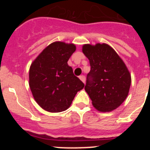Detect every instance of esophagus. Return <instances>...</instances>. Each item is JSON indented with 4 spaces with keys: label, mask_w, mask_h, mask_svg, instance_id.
<instances>
[{
    "label": "esophagus",
    "mask_w": 150,
    "mask_h": 150,
    "mask_svg": "<svg viewBox=\"0 0 150 150\" xmlns=\"http://www.w3.org/2000/svg\"><path fill=\"white\" fill-rule=\"evenodd\" d=\"M79 78L80 79H81V80L83 82V83H85V81H86V76H85L84 75H81V76H79Z\"/></svg>",
    "instance_id": "esophagus-1"
}]
</instances>
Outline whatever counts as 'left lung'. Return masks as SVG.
I'll list each match as a JSON object with an SVG mask.
<instances>
[{"label":"left lung","instance_id":"8db88e82","mask_svg":"<svg viewBox=\"0 0 150 150\" xmlns=\"http://www.w3.org/2000/svg\"><path fill=\"white\" fill-rule=\"evenodd\" d=\"M83 52L91 66L85 90L98 110H113L128 95L132 79L128 68L115 50L105 43L86 44Z\"/></svg>","mask_w":150,"mask_h":150}]
</instances>
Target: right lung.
Segmentation results:
<instances>
[{"label": "right lung", "mask_w": 150, "mask_h": 150, "mask_svg": "<svg viewBox=\"0 0 150 150\" xmlns=\"http://www.w3.org/2000/svg\"><path fill=\"white\" fill-rule=\"evenodd\" d=\"M76 50L74 44L55 42L34 61L29 71V86L34 99L45 110L59 112L71 106L84 83L67 64Z\"/></svg>", "instance_id": "add662e5"}]
</instances>
